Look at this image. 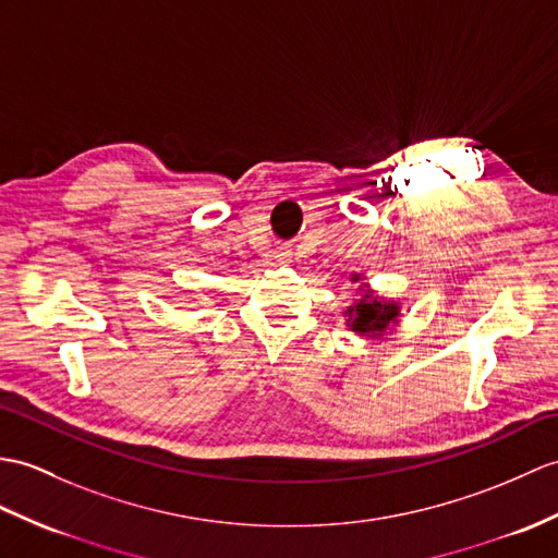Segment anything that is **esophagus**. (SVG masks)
Segmentation results:
<instances>
[{
  "instance_id": "obj_1",
  "label": "esophagus",
  "mask_w": 558,
  "mask_h": 558,
  "mask_svg": "<svg viewBox=\"0 0 558 558\" xmlns=\"http://www.w3.org/2000/svg\"><path fill=\"white\" fill-rule=\"evenodd\" d=\"M290 254H292L290 250H280V252H278V262H282V264L290 262Z\"/></svg>"
}]
</instances>
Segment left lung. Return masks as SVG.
<instances>
[{
    "mask_svg": "<svg viewBox=\"0 0 558 558\" xmlns=\"http://www.w3.org/2000/svg\"><path fill=\"white\" fill-rule=\"evenodd\" d=\"M361 276H352V282H359ZM401 316V306L395 300H385V296H375L368 282L359 284V296L352 306L344 308L347 328L361 335V338H383L397 326Z\"/></svg>",
    "mask_w": 558,
    "mask_h": 558,
    "instance_id": "obj_1",
    "label": "left lung"
}]
</instances>
